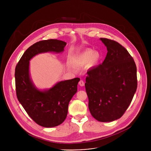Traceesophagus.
<instances>
[{
	"label": "esophagus",
	"mask_w": 151,
	"mask_h": 151,
	"mask_svg": "<svg viewBox=\"0 0 151 151\" xmlns=\"http://www.w3.org/2000/svg\"><path fill=\"white\" fill-rule=\"evenodd\" d=\"M79 85L81 86V87H83V86H84V85H85V83H84L83 81L80 80V81L79 82Z\"/></svg>",
	"instance_id": "1"
}]
</instances>
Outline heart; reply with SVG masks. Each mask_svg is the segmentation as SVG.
Returning <instances> with one entry per match:
<instances>
[{
	"instance_id": "heart-1",
	"label": "heart",
	"mask_w": 151,
	"mask_h": 151,
	"mask_svg": "<svg viewBox=\"0 0 151 151\" xmlns=\"http://www.w3.org/2000/svg\"><path fill=\"white\" fill-rule=\"evenodd\" d=\"M100 59V54L98 52H94L92 50H87L81 54L74 57L73 62L76 65H83L90 61L91 66L96 64Z\"/></svg>"
}]
</instances>
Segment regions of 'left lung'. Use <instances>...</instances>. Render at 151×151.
<instances>
[{
	"mask_svg": "<svg viewBox=\"0 0 151 151\" xmlns=\"http://www.w3.org/2000/svg\"><path fill=\"white\" fill-rule=\"evenodd\" d=\"M100 40L107 53L103 63L87 71L85 83L91 115L100 122L120 118L130 104L137 86V68L128 51L118 42Z\"/></svg>",
	"mask_w": 151,
	"mask_h": 151,
	"instance_id": "obj_1",
	"label": "left lung"
}]
</instances>
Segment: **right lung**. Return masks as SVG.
Instances as JSON below:
<instances>
[{"label": "right lung", "mask_w": 151, "mask_h": 151, "mask_svg": "<svg viewBox=\"0 0 151 151\" xmlns=\"http://www.w3.org/2000/svg\"><path fill=\"white\" fill-rule=\"evenodd\" d=\"M66 44L65 42L57 39L37 42L24 52L15 68L17 99L29 116L42 127H56L65 120L69 101L77 92L80 79L60 81L48 90L40 91L30 78L29 61L40 53L61 52Z\"/></svg>", "instance_id": "obj_1"}]
</instances>
